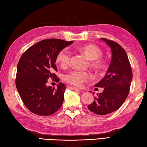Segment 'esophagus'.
<instances>
[{
  "mask_svg": "<svg viewBox=\"0 0 147 147\" xmlns=\"http://www.w3.org/2000/svg\"><path fill=\"white\" fill-rule=\"evenodd\" d=\"M68 88L69 89H72V90H74V91H82L80 89H77V88H73V87H68Z\"/></svg>",
  "mask_w": 147,
  "mask_h": 147,
  "instance_id": "esophagus-1",
  "label": "esophagus"
}]
</instances>
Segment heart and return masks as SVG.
Segmentation results:
<instances>
[{
	"label": "heart",
	"mask_w": 147,
	"mask_h": 147,
	"mask_svg": "<svg viewBox=\"0 0 147 147\" xmlns=\"http://www.w3.org/2000/svg\"><path fill=\"white\" fill-rule=\"evenodd\" d=\"M77 51L80 52L87 58L91 60V65L94 70L99 71L105 65V62L101 58L102 51L94 44H86L77 47ZM71 54L66 49H62L57 54L56 61L62 67L69 66L71 63ZM91 74L89 72L71 71L66 74L64 80L66 82L74 86L80 87L83 83L88 81L91 78Z\"/></svg>",
	"instance_id": "1"
}]
</instances>
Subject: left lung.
Returning a JSON list of instances; mask_svg holds the SVG:
<instances>
[{"label": "left lung", "instance_id": "obj_1", "mask_svg": "<svg viewBox=\"0 0 147 147\" xmlns=\"http://www.w3.org/2000/svg\"><path fill=\"white\" fill-rule=\"evenodd\" d=\"M110 47L112 52L111 63L105 76L94 85L104 88L93 103L88 106L89 111L100 115L111 113L120 108L128 95L132 71L127 54L119 43L101 38Z\"/></svg>", "mask_w": 147, "mask_h": 147}]
</instances>
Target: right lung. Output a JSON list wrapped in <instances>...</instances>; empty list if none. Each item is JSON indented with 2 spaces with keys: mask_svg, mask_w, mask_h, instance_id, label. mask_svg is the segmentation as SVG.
<instances>
[{
  "mask_svg": "<svg viewBox=\"0 0 147 147\" xmlns=\"http://www.w3.org/2000/svg\"><path fill=\"white\" fill-rule=\"evenodd\" d=\"M73 41L47 39L24 52L17 64L16 85L25 106L34 114L52 115L61 108L66 88L59 82L57 88L47 87L49 78L58 82L55 72L56 58L59 51Z\"/></svg>",
  "mask_w": 147,
  "mask_h": 147,
  "instance_id": "right-lung-1",
  "label": "right lung"
}]
</instances>
